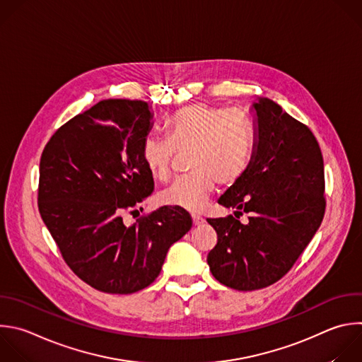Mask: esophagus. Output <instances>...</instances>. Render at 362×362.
<instances>
[{
  "label": "esophagus",
  "instance_id": "34e87169",
  "mask_svg": "<svg viewBox=\"0 0 362 362\" xmlns=\"http://www.w3.org/2000/svg\"><path fill=\"white\" fill-rule=\"evenodd\" d=\"M192 220H193L194 226H199V224L204 223V218L202 216H199V214H192Z\"/></svg>",
  "mask_w": 362,
  "mask_h": 362
}]
</instances>
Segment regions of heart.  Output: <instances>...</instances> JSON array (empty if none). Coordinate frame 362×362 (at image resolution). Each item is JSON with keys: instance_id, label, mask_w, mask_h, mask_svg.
Segmentation results:
<instances>
[{"instance_id": "obj_1", "label": "heart", "mask_w": 362, "mask_h": 362, "mask_svg": "<svg viewBox=\"0 0 362 362\" xmlns=\"http://www.w3.org/2000/svg\"><path fill=\"white\" fill-rule=\"evenodd\" d=\"M168 139L149 136L142 158L160 182H168L177 156L187 155L192 173L160 194L165 206L200 210L217 182L228 186L242 177L250 163L255 132L249 117L235 109L194 103L176 110L165 122Z\"/></svg>"}]
</instances>
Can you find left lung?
Instances as JSON below:
<instances>
[{"mask_svg":"<svg viewBox=\"0 0 362 362\" xmlns=\"http://www.w3.org/2000/svg\"><path fill=\"white\" fill-rule=\"evenodd\" d=\"M256 142L245 172L220 199L234 216L207 218L217 245L207 255L221 284L253 291L283 279L318 230L325 213L324 160L310 128L260 98ZM247 214L243 225L238 218Z\"/></svg>","mask_w":362,"mask_h":362,"instance_id":"8db88e82","label":"left lung"}]
</instances>
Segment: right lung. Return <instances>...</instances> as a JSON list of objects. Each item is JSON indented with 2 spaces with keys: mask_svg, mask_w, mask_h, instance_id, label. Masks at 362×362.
Returning <instances> with one entry per match:
<instances>
[{
  "mask_svg": "<svg viewBox=\"0 0 362 362\" xmlns=\"http://www.w3.org/2000/svg\"><path fill=\"white\" fill-rule=\"evenodd\" d=\"M151 128L148 102L105 99L64 124L41 155L40 214L68 267L103 293L152 284L192 227L190 214L172 206L124 221L155 189L142 158Z\"/></svg>",
  "mask_w": 362,
  "mask_h": 362,
  "instance_id": "obj_1",
  "label": "right lung"
}]
</instances>
